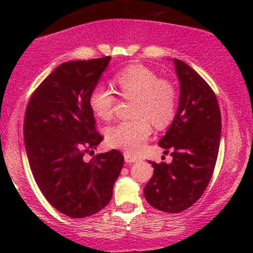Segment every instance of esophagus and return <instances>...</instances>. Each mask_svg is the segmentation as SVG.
Segmentation results:
<instances>
[{"mask_svg":"<svg viewBox=\"0 0 253 253\" xmlns=\"http://www.w3.org/2000/svg\"><path fill=\"white\" fill-rule=\"evenodd\" d=\"M124 160H126V164H133V162L138 161V159L134 157H131L129 154H124Z\"/></svg>","mask_w":253,"mask_h":253,"instance_id":"1","label":"esophagus"}]
</instances>
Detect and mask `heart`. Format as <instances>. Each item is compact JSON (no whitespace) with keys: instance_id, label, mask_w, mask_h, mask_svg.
Here are the masks:
<instances>
[{"instance_id":"1","label":"heart","mask_w":253,"mask_h":253,"mask_svg":"<svg viewBox=\"0 0 253 253\" xmlns=\"http://www.w3.org/2000/svg\"><path fill=\"white\" fill-rule=\"evenodd\" d=\"M114 83L121 95L134 99L132 116L137 119L107 127V144L127 154H137L151 134L149 121L157 127H164L174 117L176 91L170 83L158 79L153 71L141 65L126 68L115 76ZM114 102L115 98L112 92L102 84L95 85L89 93V108L101 120L112 117Z\"/></svg>"}]
</instances>
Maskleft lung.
Segmentation results:
<instances>
[{
	"mask_svg": "<svg viewBox=\"0 0 253 253\" xmlns=\"http://www.w3.org/2000/svg\"><path fill=\"white\" fill-rule=\"evenodd\" d=\"M179 82L174 120L159 145L171 152L170 164H155L144 188L145 199L154 209L178 213L200 198L212 177L221 136V114L216 96L191 67L172 58Z\"/></svg>",
	"mask_w": 253,
	"mask_h": 253,
	"instance_id": "left-lung-1",
	"label": "left lung"
}]
</instances>
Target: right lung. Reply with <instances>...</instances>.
Here are the masks:
<instances>
[{
    "instance_id": "right-lung-1",
    "label": "right lung",
    "mask_w": 253,
    "mask_h": 253,
    "mask_svg": "<svg viewBox=\"0 0 253 253\" xmlns=\"http://www.w3.org/2000/svg\"><path fill=\"white\" fill-rule=\"evenodd\" d=\"M110 58L58 65L31 96L25 113L24 143L34 179L51 206L75 219L108 205L123 167L117 150L84 159L103 139L88 96Z\"/></svg>"
}]
</instances>
